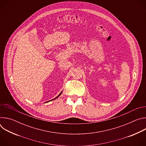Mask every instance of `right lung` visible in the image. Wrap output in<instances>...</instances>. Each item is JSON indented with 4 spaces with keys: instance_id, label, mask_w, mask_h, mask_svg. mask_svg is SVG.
<instances>
[{
    "instance_id": "obj_1",
    "label": "right lung",
    "mask_w": 146,
    "mask_h": 146,
    "mask_svg": "<svg viewBox=\"0 0 146 146\" xmlns=\"http://www.w3.org/2000/svg\"><path fill=\"white\" fill-rule=\"evenodd\" d=\"M61 94H62V92H61L59 94V95L58 96H56L55 98H54V99H52V100H54V99H56V98H58V97H59V96L61 95ZM51 100H49V101H48V102H50V101H51Z\"/></svg>"
}]
</instances>
